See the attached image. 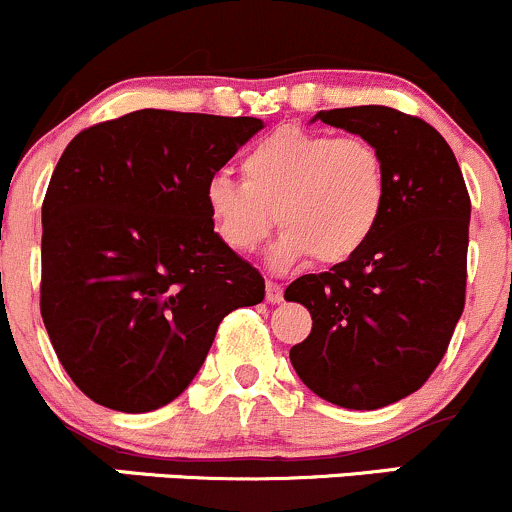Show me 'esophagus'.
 I'll list each match as a JSON object with an SVG mask.
<instances>
[{
    "label": "esophagus",
    "instance_id": "1",
    "mask_svg": "<svg viewBox=\"0 0 512 512\" xmlns=\"http://www.w3.org/2000/svg\"><path fill=\"white\" fill-rule=\"evenodd\" d=\"M265 292H267V302L272 304H280L282 299H285V292H282V285L280 282H267L265 285Z\"/></svg>",
    "mask_w": 512,
    "mask_h": 512
}]
</instances>
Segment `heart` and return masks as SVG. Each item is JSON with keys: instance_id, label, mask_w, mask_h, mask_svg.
Instances as JSON below:
<instances>
[{"instance_id": "heart-1", "label": "heart", "mask_w": 512, "mask_h": 512, "mask_svg": "<svg viewBox=\"0 0 512 512\" xmlns=\"http://www.w3.org/2000/svg\"><path fill=\"white\" fill-rule=\"evenodd\" d=\"M386 165L366 138L285 126L242 156V180L225 173L205 183L215 232L230 250L250 255L272 223L282 227L270 262L277 270L314 257L339 265L359 255L386 208Z\"/></svg>"}]
</instances>
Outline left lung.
Wrapping results in <instances>:
<instances>
[{
	"instance_id": "obj_1",
	"label": "left lung",
	"mask_w": 512,
	"mask_h": 512,
	"mask_svg": "<svg viewBox=\"0 0 512 512\" xmlns=\"http://www.w3.org/2000/svg\"><path fill=\"white\" fill-rule=\"evenodd\" d=\"M314 121L366 138L384 158L389 193L359 255L285 289L312 314L289 361L329 404L374 411L421 389L446 354L466 304L471 198L451 146L421 118L352 106Z\"/></svg>"
}]
</instances>
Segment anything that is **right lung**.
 Listing matches in <instances>:
<instances>
[{
    "instance_id": "add662e5",
    "label": "right lung",
    "mask_w": 512,
    "mask_h": 512,
    "mask_svg": "<svg viewBox=\"0 0 512 512\" xmlns=\"http://www.w3.org/2000/svg\"><path fill=\"white\" fill-rule=\"evenodd\" d=\"M265 123L143 108L81 131L41 205V319L61 366L126 414L178 399L225 314L265 299L215 232L210 175Z\"/></svg>"
}]
</instances>
